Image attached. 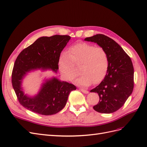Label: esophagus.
<instances>
[{
	"instance_id": "obj_1",
	"label": "esophagus",
	"mask_w": 147,
	"mask_h": 147,
	"mask_svg": "<svg viewBox=\"0 0 147 147\" xmlns=\"http://www.w3.org/2000/svg\"><path fill=\"white\" fill-rule=\"evenodd\" d=\"M80 90H81L82 92H84V93H85V94H88V93L89 92L88 91H87V90H84V89H80Z\"/></svg>"
}]
</instances>
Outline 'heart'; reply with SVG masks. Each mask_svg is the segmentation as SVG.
<instances>
[{
	"mask_svg": "<svg viewBox=\"0 0 147 147\" xmlns=\"http://www.w3.org/2000/svg\"><path fill=\"white\" fill-rule=\"evenodd\" d=\"M109 57L104 48L92 44L79 42L70 47L67 53L61 55L58 67L66 80L71 81L76 76L74 65H79L81 74L75 83L88 86L92 83H98L104 78L109 69Z\"/></svg>",
	"mask_w": 147,
	"mask_h": 147,
	"instance_id": "b5f03b06",
	"label": "heart"
}]
</instances>
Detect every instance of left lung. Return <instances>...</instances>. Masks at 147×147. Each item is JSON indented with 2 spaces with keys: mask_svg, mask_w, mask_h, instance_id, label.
Segmentation results:
<instances>
[{
  "mask_svg": "<svg viewBox=\"0 0 147 147\" xmlns=\"http://www.w3.org/2000/svg\"><path fill=\"white\" fill-rule=\"evenodd\" d=\"M84 40L104 48L109 57V69L102 82L90 92H97L99 102L93 107L96 112L111 113L124 104L134 88V67L123 49L113 39L103 34L86 37Z\"/></svg>",
  "mask_w": 147,
  "mask_h": 147,
  "instance_id": "1",
  "label": "left lung"
}]
</instances>
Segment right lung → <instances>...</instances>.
Here are the masks:
<instances>
[{
    "label": "right lung",
    "instance_id": "add662e5",
    "mask_svg": "<svg viewBox=\"0 0 147 147\" xmlns=\"http://www.w3.org/2000/svg\"><path fill=\"white\" fill-rule=\"evenodd\" d=\"M70 39L69 35H60L40 37L18 56L11 83L18 100L26 109L43 115L56 114L65 107L70 92L77 89L73 84L55 77L47 80L39 92L32 97L24 94L21 88L22 80L30 70L51 69L56 72L61 53Z\"/></svg>",
    "mask_w": 147,
    "mask_h": 147
}]
</instances>
